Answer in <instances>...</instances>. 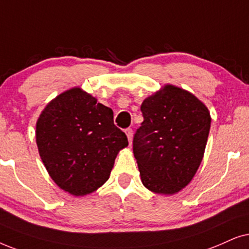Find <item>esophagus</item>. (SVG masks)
I'll use <instances>...</instances> for the list:
<instances>
[{
	"label": "esophagus",
	"instance_id": "esophagus-1",
	"mask_svg": "<svg viewBox=\"0 0 249 249\" xmlns=\"http://www.w3.org/2000/svg\"><path fill=\"white\" fill-rule=\"evenodd\" d=\"M125 133L127 135L130 144H132V139H133V131H132V128H126V130H125Z\"/></svg>",
	"mask_w": 249,
	"mask_h": 249
}]
</instances>
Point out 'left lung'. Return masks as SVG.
Wrapping results in <instances>:
<instances>
[{"instance_id": "obj_1", "label": "left lung", "mask_w": 249, "mask_h": 249, "mask_svg": "<svg viewBox=\"0 0 249 249\" xmlns=\"http://www.w3.org/2000/svg\"><path fill=\"white\" fill-rule=\"evenodd\" d=\"M143 122L133 138L141 181L155 194H177L203 160L211 115L190 92L167 84L141 105Z\"/></svg>"}]
</instances>
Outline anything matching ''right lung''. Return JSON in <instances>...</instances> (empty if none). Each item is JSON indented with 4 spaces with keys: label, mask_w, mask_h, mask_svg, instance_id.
<instances>
[{
    "label": "right lung",
    "mask_w": 249,
    "mask_h": 249,
    "mask_svg": "<svg viewBox=\"0 0 249 249\" xmlns=\"http://www.w3.org/2000/svg\"><path fill=\"white\" fill-rule=\"evenodd\" d=\"M36 143L48 173L72 196H85L109 178L116 156L127 147L114 112L79 88L59 94L36 123Z\"/></svg>",
    "instance_id": "1"
}]
</instances>
